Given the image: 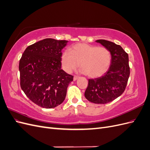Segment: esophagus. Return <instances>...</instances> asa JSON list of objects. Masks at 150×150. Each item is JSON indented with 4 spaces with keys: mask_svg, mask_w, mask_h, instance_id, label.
Segmentation results:
<instances>
[{
    "mask_svg": "<svg viewBox=\"0 0 150 150\" xmlns=\"http://www.w3.org/2000/svg\"><path fill=\"white\" fill-rule=\"evenodd\" d=\"M79 78V77L78 76H74V78H73V80L75 81H76L77 79H78Z\"/></svg>",
    "mask_w": 150,
    "mask_h": 150,
    "instance_id": "34e87169",
    "label": "esophagus"
}]
</instances>
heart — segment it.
<instances>
[{
  "instance_id": "b5f03b06",
  "label": "heart",
  "mask_w": 150,
  "mask_h": 150,
  "mask_svg": "<svg viewBox=\"0 0 150 150\" xmlns=\"http://www.w3.org/2000/svg\"><path fill=\"white\" fill-rule=\"evenodd\" d=\"M70 51L64 52L61 56L62 68L67 73L80 64L83 73L89 78H98L105 73L111 64V52L104 47L79 43L72 46Z\"/></svg>"
}]
</instances>
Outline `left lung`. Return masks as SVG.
I'll use <instances>...</instances> for the list:
<instances>
[{"label":"left lung","mask_w":150,"mask_h":150,"mask_svg":"<svg viewBox=\"0 0 150 150\" xmlns=\"http://www.w3.org/2000/svg\"><path fill=\"white\" fill-rule=\"evenodd\" d=\"M96 42L110 51L111 64L103 76L89 79L84 96L91 103L106 104L121 96L126 88L130 73L128 54L114 42L103 39Z\"/></svg>","instance_id":"obj_1"}]
</instances>
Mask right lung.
<instances>
[{"instance_id":"1","label":"right lung","mask_w":150,"mask_h":150,"mask_svg":"<svg viewBox=\"0 0 150 150\" xmlns=\"http://www.w3.org/2000/svg\"><path fill=\"white\" fill-rule=\"evenodd\" d=\"M68 41L47 38L25 49L19 62L21 87L30 101L44 108L64 101L73 76L61 69L62 50Z\"/></svg>"}]
</instances>
